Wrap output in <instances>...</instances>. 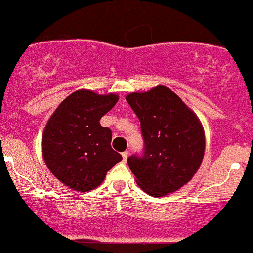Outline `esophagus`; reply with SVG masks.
Listing matches in <instances>:
<instances>
[{
    "mask_svg": "<svg viewBox=\"0 0 253 253\" xmlns=\"http://www.w3.org/2000/svg\"><path fill=\"white\" fill-rule=\"evenodd\" d=\"M121 156H123V161H124V163H126V161H127V158H128V152L125 151L124 153L121 154Z\"/></svg>",
    "mask_w": 253,
    "mask_h": 253,
    "instance_id": "obj_1",
    "label": "esophagus"
}]
</instances>
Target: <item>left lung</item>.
Masks as SVG:
<instances>
[{
	"label": "left lung",
	"mask_w": 253,
	"mask_h": 253,
	"mask_svg": "<svg viewBox=\"0 0 253 253\" xmlns=\"http://www.w3.org/2000/svg\"><path fill=\"white\" fill-rule=\"evenodd\" d=\"M141 125L144 157L132 156L128 166L140 188L163 197L186 185L205 153V133L196 113L169 88L157 86L126 96Z\"/></svg>",
	"instance_id": "1"
}]
</instances>
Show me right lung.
I'll return each instance as SVG.
<instances>
[{
    "label": "right lung",
    "mask_w": 253,
    "mask_h": 253,
    "mask_svg": "<svg viewBox=\"0 0 253 253\" xmlns=\"http://www.w3.org/2000/svg\"><path fill=\"white\" fill-rule=\"evenodd\" d=\"M117 94L79 89L57 106L42 134L48 169L69 188L88 192L99 186L123 157L111 147L112 130L100 119L118 102Z\"/></svg>",
    "instance_id": "obj_1"
}]
</instances>
